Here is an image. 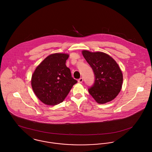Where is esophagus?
Returning <instances> with one entry per match:
<instances>
[{
  "label": "esophagus",
  "mask_w": 152,
  "mask_h": 152,
  "mask_svg": "<svg viewBox=\"0 0 152 152\" xmlns=\"http://www.w3.org/2000/svg\"><path fill=\"white\" fill-rule=\"evenodd\" d=\"M83 81V78H80L78 79V82L79 83H82Z\"/></svg>",
  "instance_id": "obj_1"
}]
</instances>
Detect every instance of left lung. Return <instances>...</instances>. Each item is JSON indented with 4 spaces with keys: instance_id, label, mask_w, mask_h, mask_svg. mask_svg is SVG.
Listing matches in <instances>:
<instances>
[{
    "instance_id": "left-lung-1",
    "label": "left lung",
    "mask_w": 152,
    "mask_h": 152,
    "mask_svg": "<svg viewBox=\"0 0 152 152\" xmlns=\"http://www.w3.org/2000/svg\"><path fill=\"white\" fill-rule=\"evenodd\" d=\"M82 53L95 75V83L88 90L89 93L99 104L112 101L120 92L123 85V73L118 64L102 52L83 50Z\"/></svg>"
}]
</instances>
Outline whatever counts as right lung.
<instances>
[{"label": "right lung", "mask_w": 152, "mask_h": 152, "mask_svg": "<svg viewBox=\"0 0 152 152\" xmlns=\"http://www.w3.org/2000/svg\"><path fill=\"white\" fill-rule=\"evenodd\" d=\"M68 57L65 53H52L37 66L32 75V90L46 105H55L62 102L77 83L65 65Z\"/></svg>", "instance_id": "obj_1"}]
</instances>
